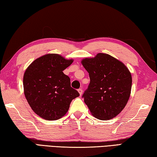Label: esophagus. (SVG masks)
Returning a JSON list of instances; mask_svg holds the SVG:
<instances>
[{
	"label": "esophagus",
	"mask_w": 157,
	"mask_h": 157,
	"mask_svg": "<svg viewBox=\"0 0 157 157\" xmlns=\"http://www.w3.org/2000/svg\"><path fill=\"white\" fill-rule=\"evenodd\" d=\"M78 92H79V94H80V95H81V94H83V90H82L81 88H79V89L78 90Z\"/></svg>",
	"instance_id": "obj_1"
}]
</instances>
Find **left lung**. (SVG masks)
I'll return each mask as SVG.
<instances>
[{
	"label": "left lung",
	"instance_id": "obj_1",
	"mask_svg": "<svg viewBox=\"0 0 157 157\" xmlns=\"http://www.w3.org/2000/svg\"><path fill=\"white\" fill-rule=\"evenodd\" d=\"M81 63L90 79L82 97L92 115L102 120L117 116L130 97L132 78L129 69L122 62L101 53Z\"/></svg>",
	"mask_w": 157,
	"mask_h": 157
}]
</instances>
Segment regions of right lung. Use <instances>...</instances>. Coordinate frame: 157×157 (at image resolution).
Returning a JSON list of instances; mask_svg holds the SVG:
<instances>
[{
	"instance_id": "obj_1",
	"label": "right lung",
	"mask_w": 157,
	"mask_h": 157,
	"mask_svg": "<svg viewBox=\"0 0 157 157\" xmlns=\"http://www.w3.org/2000/svg\"><path fill=\"white\" fill-rule=\"evenodd\" d=\"M72 63L73 60L51 53L36 59L25 70V97L33 111L43 119H60L67 112L72 99L80 95L63 71Z\"/></svg>"
}]
</instances>
